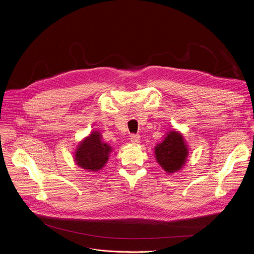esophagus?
Listing matches in <instances>:
<instances>
[{
    "mask_svg": "<svg viewBox=\"0 0 254 254\" xmlns=\"http://www.w3.org/2000/svg\"><path fill=\"white\" fill-rule=\"evenodd\" d=\"M130 141L132 143H139L140 142V137L138 134H131L130 135Z\"/></svg>",
    "mask_w": 254,
    "mask_h": 254,
    "instance_id": "esophagus-1",
    "label": "esophagus"
}]
</instances>
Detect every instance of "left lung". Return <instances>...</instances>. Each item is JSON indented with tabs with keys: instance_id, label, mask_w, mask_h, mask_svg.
<instances>
[{
	"instance_id": "obj_1",
	"label": "left lung",
	"mask_w": 254,
	"mask_h": 254,
	"mask_svg": "<svg viewBox=\"0 0 254 254\" xmlns=\"http://www.w3.org/2000/svg\"><path fill=\"white\" fill-rule=\"evenodd\" d=\"M189 154L188 144L183 134L170 130L155 147V157L159 165L168 174L176 173L183 168Z\"/></svg>"
}]
</instances>
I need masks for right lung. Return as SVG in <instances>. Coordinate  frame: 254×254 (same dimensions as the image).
I'll return each mask as SVG.
<instances>
[{
    "label": "right lung",
    "instance_id": "right-lung-1",
    "mask_svg": "<svg viewBox=\"0 0 254 254\" xmlns=\"http://www.w3.org/2000/svg\"><path fill=\"white\" fill-rule=\"evenodd\" d=\"M101 137V133L94 130L79 142L74 153L77 166L87 172H98L104 167L113 148Z\"/></svg>",
    "mask_w": 254,
    "mask_h": 254
}]
</instances>
